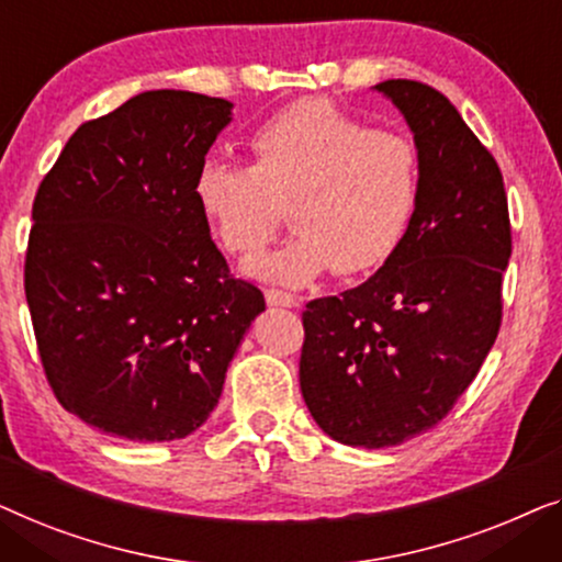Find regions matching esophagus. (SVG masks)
Wrapping results in <instances>:
<instances>
[{"instance_id": "obj_1", "label": "esophagus", "mask_w": 562, "mask_h": 562, "mask_svg": "<svg viewBox=\"0 0 562 562\" xmlns=\"http://www.w3.org/2000/svg\"><path fill=\"white\" fill-rule=\"evenodd\" d=\"M265 300H267V305H272V307H295L297 305L295 295H290V292H282V290H265Z\"/></svg>"}]
</instances>
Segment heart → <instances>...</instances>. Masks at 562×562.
Masks as SVG:
<instances>
[{
    "mask_svg": "<svg viewBox=\"0 0 562 562\" xmlns=\"http://www.w3.org/2000/svg\"><path fill=\"white\" fill-rule=\"evenodd\" d=\"M249 147L255 165L205 157L193 195L234 257L262 251L290 203L297 234L255 259L251 278L305 288L328 270L367 274L397 251L420 199V157L407 137L371 130L328 99H303L259 124Z\"/></svg>",
    "mask_w": 562,
    "mask_h": 562,
    "instance_id": "obj_1",
    "label": "heart"
}]
</instances>
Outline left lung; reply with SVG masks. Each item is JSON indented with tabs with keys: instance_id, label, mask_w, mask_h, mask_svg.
Here are the masks:
<instances>
[{
	"instance_id": "left-lung-1",
	"label": "left lung",
	"mask_w": 562,
	"mask_h": 562,
	"mask_svg": "<svg viewBox=\"0 0 562 562\" xmlns=\"http://www.w3.org/2000/svg\"><path fill=\"white\" fill-rule=\"evenodd\" d=\"M376 91L415 134L420 199L376 274L305 305L300 353L313 420L357 448L400 446L453 409L499 336L512 255L502 170L458 109L409 78Z\"/></svg>"
}]
</instances>
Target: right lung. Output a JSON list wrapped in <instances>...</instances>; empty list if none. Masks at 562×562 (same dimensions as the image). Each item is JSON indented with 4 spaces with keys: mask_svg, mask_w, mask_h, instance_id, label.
Wrapping results in <instances>:
<instances>
[{
    "mask_svg": "<svg viewBox=\"0 0 562 562\" xmlns=\"http://www.w3.org/2000/svg\"><path fill=\"white\" fill-rule=\"evenodd\" d=\"M232 104L145 91L70 134L33 203L25 295L55 400L106 436H191L265 311L195 203Z\"/></svg>",
    "mask_w": 562,
    "mask_h": 562,
    "instance_id": "right-lung-1",
    "label": "right lung"
}]
</instances>
